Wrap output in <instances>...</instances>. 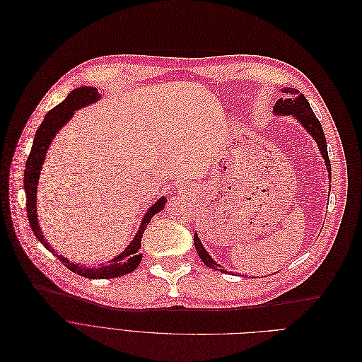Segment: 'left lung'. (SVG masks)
I'll use <instances>...</instances> for the list:
<instances>
[{"label": "left lung", "mask_w": 362, "mask_h": 362, "mask_svg": "<svg viewBox=\"0 0 362 362\" xmlns=\"http://www.w3.org/2000/svg\"><path fill=\"white\" fill-rule=\"evenodd\" d=\"M284 95V98L277 100V103L274 105V115H280V116H293L298 122L306 129V132L313 136L315 140L321 156L324 159L327 172H329V178L332 182V165H330V159H329V153H327V141H325V135L322 131V127L320 124V120L317 119L315 113L313 112L311 106H309L308 100L305 98L303 94H300L298 90L295 88H283L281 90ZM194 246L196 250L200 256V259L203 261V264L206 267H209L215 271H221V272H227L226 269H222V267L212 259V256L206 252V249L203 247L202 242L199 240L197 233H194Z\"/></svg>", "instance_id": "8db88e82"}]
</instances>
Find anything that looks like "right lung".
Listing matches in <instances>:
<instances>
[{
  "label": "right lung",
  "instance_id": "obj_1",
  "mask_svg": "<svg viewBox=\"0 0 362 362\" xmlns=\"http://www.w3.org/2000/svg\"><path fill=\"white\" fill-rule=\"evenodd\" d=\"M101 95L98 94L97 88L94 87H79L75 88L71 94H69L60 105H57L54 109H51L45 116L42 124L35 132V136H33V143L32 148L29 153V158L26 160V169H25V193H26V211H28V219L30 223V228L38 238V242L44 245L47 250L53 253L57 259L62 261L66 268L74 271L75 274L82 275V277L87 279H94V280H106V279H115V277H122L125 274L132 272L136 267L140 265L143 255L140 253L141 249V238L143 233L147 228L150 223L151 216L159 214L163 211L165 204H166V197L162 196L158 202H154L148 211L144 214L141 226L136 231L135 237L132 238V242L125 247V250L120 252L117 256L112 257L110 261L106 264L98 265V267H87V265H81L71 262L64 257L63 255H59L54 252V249L49 246L48 240L44 237L41 227L38 223V214H37V190H38V181H40V174L42 165L45 162L47 151L53 143L56 134L72 119L76 110L87 107L93 103L98 101Z\"/></svg>",
  "mask_w": 362,
  "mask_h": 362
}]
</instances>
